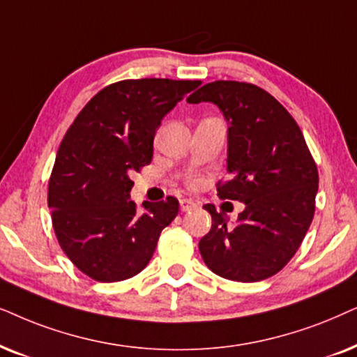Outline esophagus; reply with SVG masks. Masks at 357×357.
<instances>
[{"label":"esophagus","instance_id":"esophagus-1","mask_svg":"<svg viewBox=\"0 0 357 357\" xmlns=\"http://www.w3.org/2000/svg\"><path fill=\"white\" fill-rule=\"evenodd\" d=\"M179 206H181L183 212H188V211H194V208L197 207V202H194L192 199H181V201H179Z\"/></svg>","mask_w":357,"mask_h":357}]
</instances>
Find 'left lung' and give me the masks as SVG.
Returning <instances> with one entry per match:
<instances>
[{
	"label": "left lung",
	"mask_w": 357,
	"mask_h": 357,
	"mask_svg": "<svg viewBox=\"0 0 357 357\" xmlns=\"http://www.w3.org/2000/svg\"><path fill=\"white\" fill-rule=\"evenodd\" d=\"M189 102L217 104L228 122L231 176L218 181L220 199L245 202L238 223L213 204L211 231L199 241L204 263L230 281L256 282L278 274L297 253L315 213L318 169L286 107L263 88L245 82H212Z\"/></svg>",
	"instance_id": "obj_1"
}]
</instances>
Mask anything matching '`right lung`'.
I'll return each instance as SVG.
<instances>
[{
	"label": "right lung",
	"mask_w": 357,
	"mask_h": 357,
	"mask_svg": "<svg viewBox=\"0 0 357 357\" xmlns=\"http://www.w3.org/2000/svg\"><path fill=\"white\" fill-rule=\"evenodd\" d=\"M202 82L142 78L102 88L66 130L49 179L47 202L59 245L98 282L126 281L150 263L179 202L130 201L132 174L153 158L161 119Z\"/></svg>",
	"instance_id": "right-lung-1"
}]
</instances>
